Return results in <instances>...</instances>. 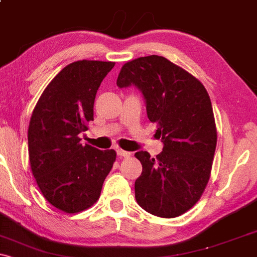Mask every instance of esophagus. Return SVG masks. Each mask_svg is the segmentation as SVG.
<instances>
[{"instance_id":"esophagus-1","label":"esophagus","mask_w":257,"mask_h":257,"mask_svg":"<svg viewBox=\"0 0 257 257\" xmlns=\"http://www.w3.org/2000/svg\"><path fill=\"white\" fill-rule=\"evenodd\" d=\"M117 156H119V157H129V156H131V152L118 149L117 150Z\"/></svg>"}]
</instances>
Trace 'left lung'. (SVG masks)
Wrapping results in <instances>:
<instances>
[{
  "label": "left lung",
  "instance_id": "1",
  "mask_svg": "<svg viewBox=\"0 0 257 257\" xmlns=\"http://www.w3.org/2000/svg\"><path fill=\"white\" fill-rule=\"evenodd\" d=\"M117 85L141 91L147 117L163 143L155 158L147 151L135 153L143 164L135 181L138 204L156 216H180L198 202L210 176L217 134L208 91L191 73L158 55L123 65Z\"/></svg>",
  "mask_w": 257,
  "mask_h": 257
}]
</instances>
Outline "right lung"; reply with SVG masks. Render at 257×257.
I'll use <instances>...</instances> for the list:
<instances>
[{"label": "right lung", "instance_id": "1", "mask_svg": "<svg viewBox=\"0 0 257 257\" xmlns=\"http://www.w3.org/2000/svg\"><path fill=\"white\" fill-rule=\"evenodd\" d=\"M114 63L79 60L64 67L37 101L29 124L31 170L44 198L73 214L99 199L113 150L82 146L78 135L93 120L94 100Z\"/></svg>", "mask_w": 257, "mask_h": 257}]
</instances>
